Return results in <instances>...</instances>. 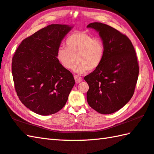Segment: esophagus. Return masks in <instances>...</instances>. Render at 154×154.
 I'll return each instance as SVG.
<instances>
[{
  "label": "esophagus",
  "mask_w": 154,
  "mask_h": 154,
  "mask_svg": "<svg viewBox=\"0 0 154 154\" xmlns=\"http://www.w3.org/2000/svg\"><path fill=\"white\" fill-rule=\"evenodd\" d=\"M74 79H75V81H76V82L78 84V83H80L82 81V78L81 76H78V75H75L74 76Z\"/></svg>",
  "instance_id": "34e87169"
}]
</instances>
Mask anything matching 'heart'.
<instances>
[{
  "label": "heart",
  "mask_w": 154,
  "mask_h": 154,
  "mask_svg": "<svg viewBox=\"0 0 154 154\" xmlns=\"http://www.w3.org/2000/svg\"><path fill=\"white\" fill-rule=\"evenodd\" d=\"M65 48L60 47L56 52V58L66 69L72 68L77 73L97 69L102 63L105 56L106 48L100 37L82 31L75 32L64 42Z\"/></svg>",
  "instance_id": "1"
}]
</instances>
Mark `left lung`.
<instances>
[{
    "instance_id": "obj_1",
    "label": "left lung",
    "mask_w": 154,
    "mask_h": 154,
    "mask_svg": "<svg viewBox=\"0 0 154 154\" xmlns=\"http://www.w3.org/2000/svg\"><path fill=\"white\" fill-rule=\"evenodd\" d=\"M87 27L99 33L106 48L102 63L85 77L89 86L87 102L98 112L111 114L133 97L140 71L137 57L131 40L120 31L97 22Z\"/></svg>"
}]
</instances>
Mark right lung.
<instances>
[{
	"mask_svg": "<svg viewBox=\"0 0 154 154\" xmlns=\"http://www.w3.org/2000/svg\"><path fill=\"white\" fill-rule=\"evenodd\" d=\"M66 25L47 26L23 39L13 57L12 74L19 100L37 114L49 115L62 109L75 84L56 52L71 30Z\"/></svg>",
	"mask_w": 154,
	"mask_h": 154,
	"instance_id": "right-lung-1",
	"label": "right lung"
}]
</instances>
